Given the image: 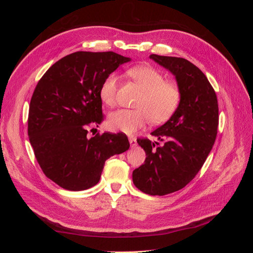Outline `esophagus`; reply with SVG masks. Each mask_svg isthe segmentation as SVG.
Instances as JSON below:
<instances>
[{
    "instance_id": "34e87169",
    "label": "esophagus",
    "mask_w": 253,
    "mask_h": 253,
    "mask_svg": "<svg viewBox=\"0 0 253 253\" xmlns=\"http://www.w3.org/2000/svg\"><path fill=\"white\" fill-rule=\"evenodd\" d=\"M128 141H129V144H131L132 147H135V145L137 144L136 138H134V137H128Z\"/></svg>"
}]
</instances>
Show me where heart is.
Instances as JSON below:
<instances>
[{"label": "heart", "instance_id": "1", "mask_svg": "<svg viewBox=\"0 0 253 253\" xmlns=\"http://www.w3.org/2000/svg\"><path fill=\"white\" fill-rule=\"evenodd\" d=\"M142 93L135 103L136 110H118L110 114L108 126L112 131L132 135L151 120L159 125L169 120L180 102V89L174 82L165 80V76L155 67L141 65L128 72ZM118 76L112 73L106 76L99 88L101 101L114 106L116 103Z\"/></svg>", "mask_w": 253, "mask_h": 253}]
</instances>
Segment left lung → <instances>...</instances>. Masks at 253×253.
I'll return each instance as SVG.
<instances>
[{
    "mask_svg": "<svg viewBox=\"0 0 253 253\" xmlns=\"http://www.w3.org/2000/svg\"><path fill=\"white\" fill-rule=\"evenodd\" d=\"M170 71L180 89L178 109L152 135L164 143L138 139L144 164L133 171V182L143 193L163 196L186 187L202 169L218 126L216 94L205 74L190 61L151 55Z\"/></svg>",
    "mask_w": 253,
    "mask_h": 253,
    "instance_id": "1",
    "label": "left lung"
}]
</instances>
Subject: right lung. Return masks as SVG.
Listing matches in <instances>:
<instances>
[{
  "label": "right lung",
  "instance_id": "1",
  "mask_svg": "<svg viewBox=\"0 0 253 253\" xmlns=\"http://www.w3.org/2000/svg\"><path fill=\"white\" fill-rule=\"evenodd\" d=\"M128 61L113 51L73 52L38 82L29 105L28 137L43 173L61 188L82 191L97 185L105 160L128 150L122 133L87 137V126L103 120L102 81Z\"/></svg>",
  "mask_w": 253,
  "mask_h": 253
}]
</instances>
